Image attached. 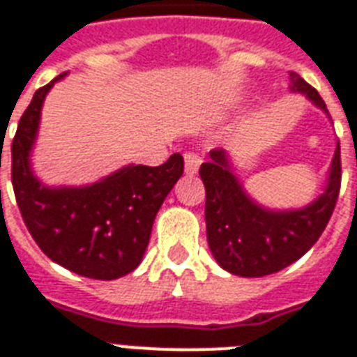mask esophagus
Here are the masks:
<instances>
[{"mask_svg":"<svg viewBox=\"0 0 357 357\" xmlns=\"http://www.w3.org/2000/svg\"><path fill=\"white\" fill-rule=\"evenodd\" d=\"M183 159H185V172L189 174V176H195L202 165V157L198 155V153H195V151H185Z\"/></svg>","mask_w":357,"mask_h":357,"instance_id":"34e87169","label":"esophagus"}]
</instances>
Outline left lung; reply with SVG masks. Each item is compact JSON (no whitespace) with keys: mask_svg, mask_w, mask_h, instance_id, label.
<instances>
[{"mask_svg":"<svg viewBox=\"0 0 357 357\" xmlns=\"http://www.w3.org/2000/svg\"><path fill=\"white\" fill-rule=\"evenodd\" d=\"M291 89L307 94L317 107L326 103L313 86L291 72ZM200 167L206 185L207 243L224 271L244 278H261L280 272L300 259L319 241L332 217L341 189V148H335L324 195L296 211H268L252 202L238 183L228 153L222 148L209 151Z\"/></svg>","mask_w":357,"mask_h":357,"instance_id":"obj_1","label":"left lung"}]
</instances>
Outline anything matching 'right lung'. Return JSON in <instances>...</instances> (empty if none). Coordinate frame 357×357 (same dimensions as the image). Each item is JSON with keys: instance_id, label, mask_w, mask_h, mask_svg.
Wrapping results in <instances>:
<instances>
[{"instance_id": "1", "label": "right lung", "mask_w": 357, "mask_h": 357, "mask_svg": "<svg viewBox=\"0 0 357 357\" xmlns=\"http://www.w3.org/2000/svg\"><path fill=\"white\" fill-rule=\"evenodd\" d=\"M57 79L35 92L13 139L16 204L31 237L50 259L79 276L116 280L142 261L157 211L183 174V157L174 153L161 167L129 165L79 189L42 185L31 172L29 151L42 102Z\"/></svg>"}]
</instances>
